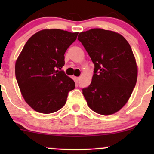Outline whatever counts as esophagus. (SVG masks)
<instances>
[{"instance_id":"esophagus-1","label":"esophagus","mask_w":154,"mask_h":154,"mask_svg":"<svg viewBox=\"0 0 154 154\" xmlns=\"http://www.w3.org/2000/svg\"><path fill=\"white\" fill-rule=\"evenodd\" d=\"M79 79V77H75V82H77V83L78 82Z\"/></svg>"}]
</instances>
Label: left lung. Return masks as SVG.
Listing matches in <instances>:
<instances>
[{
    "instance_id": "obj_1",
    "label": "left lung",
    "mask_w": 154,
    "mask_h": 154,
    "mask_svg": "<svg viewBox=\"0 0 154 154\" xmlns=\"http://www.w3.org/2000/svg\"><path fill=\"white\" fill-rule=\"evenodd\" d=\"M94 63L91 85L82 94L90 109L102 115L115 114L128 101L137 78V66L130 44L114 31L91 29L80 32Z\"/></svg>"
}]
</instances>
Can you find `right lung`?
Segmentation results:
<instances>
[{"label": "right lung", "instance_id": "add662e5", "mask_svg": "<svg viewBox=\"0 0 154 154\" xmlns=\"http://www.w3.org/2000/svg\"><path fill=\"white\" fill-rule=\"evenodd\" d=\"M78 32L45 29L27 40L15 63V75L26 103L42 114H51L65 105L75 83L61 68L64 54Z\"/></svg>", "mask_w": 154, "mask_h": 154}]
</instances>
